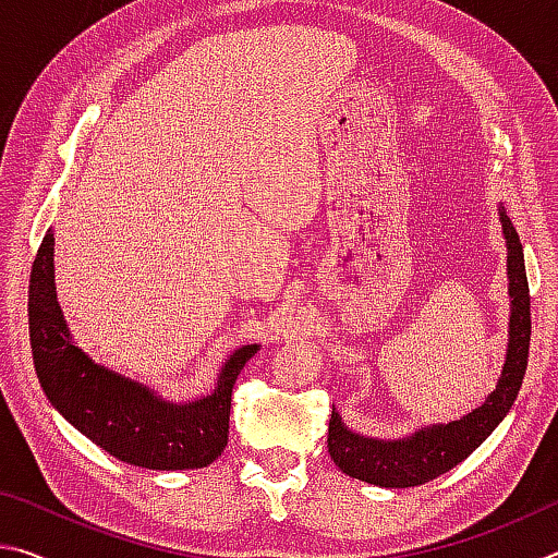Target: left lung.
<instances>
[{"label":"left lung","instance_id":"1","mask_svg":"<svg viewBox=\"0 0 558 558\" xmlns=\"http://www.w3.org/2000/svg\"><path fill=\"white\" fill-rule=\"evenodd\" d=\"M500 215L507 250H510L507 274H510L512 316L510 348H507L502 377L497 379L495 392L485 399L483 407H477L475 412L458 418V422L428 426L414 436L399 438V441H375V438L348 432L333 409L328 424V453L345 475L379 487L424 485L465 461L510 412L526 373V357H530L532 301L520 234H517L505 210Z\"/></svg>","mask_w":558,"mask_h":558}]
</instances>
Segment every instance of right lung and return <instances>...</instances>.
Wrapping results in <instances>:
<instances>
[{"label": "right lung", "mask_w": 558, "mask_h": 558, "mask_svg": "<svg viewBox=\"0 0 558 558\" xmlns=\"http://www.w3.org/2000/svg\"><path fill=\"white\" fill-rule=\"evenodd\" d=\"M28 338L46 397L117 461L149 471L205 468L228 446L232 387L257 345H244L225 363L215 392L198 402H163L140 383L93 363L73 345L53 284V232L36 252L28 284Z\"/></svg>", "instance_id": "right-lung-1"}]
</instances>
